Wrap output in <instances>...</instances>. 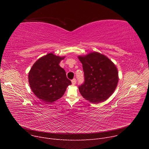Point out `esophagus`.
<instances>
[{
  "instance_id": "34e87169",
  "label": "esophagus",
  "mask_w": 149,
  "mask_h": 149,
  "mask_svg": "<svg viewBox=\"0 0 149 149\" xmlns=\"http://www.w3.org/2000/svg\"><path fill=\"white\" fill-rule=\"evenodd\" d=\"M71 82H72V84L73 85H75V84H76V82H77L76 79H75V78H74L73 79H72V80H71Z\"/></svg>"
}]
</instances>
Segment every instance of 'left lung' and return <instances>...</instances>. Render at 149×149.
Here are the masks:
<instances>
[{
  "instance_id": "obj_1",
  "label": "left lung",
  "mask_w": 149,
  "mask_h": 149,
  "mask_svg": "<svg viewBox=\"0 0 149 149\" xmlns=\"http://www.w3.org/2000/svg\"><path fill=\"white\" fill-rule=\"evenodd\" d=\"M78 58L84 72V83L78 87L81 95L95 104L107 100L114 92L118 81V70L114 63L97 52Z\"/></svg>"
}]
</instances>
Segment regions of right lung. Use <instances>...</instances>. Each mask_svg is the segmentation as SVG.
Wrapping results in <instances>:
<instances>
[{
    "mask_svg": "<svg viewBox=\"0 0 149 149\" xmlns=\"http://www.w3.org/2000/svg\"><path fill=\"white\" fill-rule=\"evenodd\" d=\"M65 56L52 53L39 58L28 74L30 87L34 94L46 103H52L64 94L71 82L59 63Z\"/></svg>",
    "mask_w": 149,
    "mask_h": 149,
    "instance_id": "obj_1",
    "label": "right lung"
}]
</instances>
